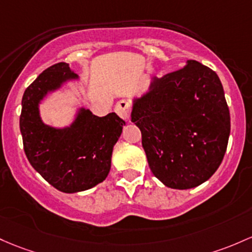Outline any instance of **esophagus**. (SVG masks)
Listing matches in <instances>:
<instances>
[{"label": "esophagus", "mask_w": 252, "mask_h": 252, "mask_svg": "<svg viewBox=\"0 0 252 252\" xmlns=\"http://www.w3.org/2000/svg\"><path fill=\"white\" fill-rule=\"evenodd\" d=\"M115 110L122 120L129 121V118H130V112H131V105L129 101L120 100L117 103V105H116Z\"/></svg>", "instance_id": "34e87169"}]
</instances>
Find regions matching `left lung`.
Instances as JSON below:
<instances>
[{
    "instance_id": "8db88e82",
    "label": "left lung",
    "mask_w": 252,
    "mask_h": 252,
    "mask_svg": "<svg viewBox=\"0 0 252 252\" xmlns=\"http://www.w3.org/2000/svg\"><path fill=\"white\" fill-rule=\"evenodd\" d=\"M153 175L168 188L191 189L208 181L227 148L231 118L219 76L193 60L183 69L152 77L132 99Z\"/></svg>"
}]
</instances>
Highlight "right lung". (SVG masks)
<instances>
[{"instance_id":"add662e5","label":"right lung","mask_w":252,"mask_h":252,"mask_svg":"<svg viewBox=\"0 0 252 252\" xmlns=\"http://www.w3.org/2000/svg\"><path fill=\"white\" fill-rule=\"evenodd\" d=\"M79 80L68 63H57L26 88L21 101L25 154L49 184L67 193L85 191L105 181L111 168L113 146L126 126L115 112L98 117L84 106L77 107L68 126L44 123L39 109L44 99Z\"/></svg>"}]
</instances>
